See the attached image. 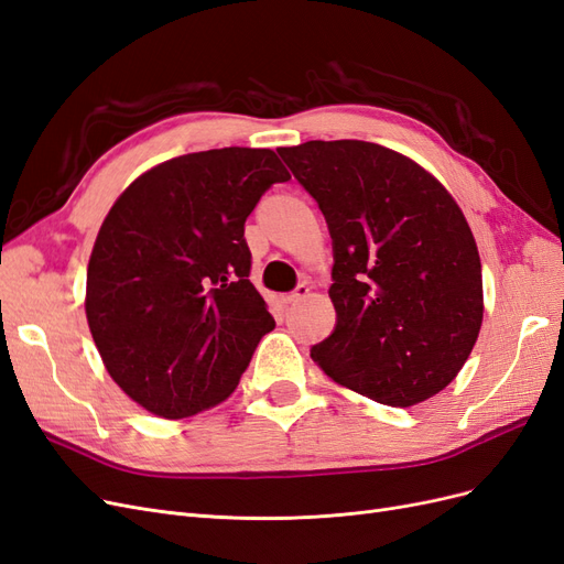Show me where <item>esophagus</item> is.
I'll return each instance as SVG.
<instances>
[{"label": "esophagus", "mask_w": 564, "mask_h": 564, "mask_svg": "<svg viewBox=\"0 0 564 564\" xmlns=\"http://www.w3.org/2000/svg\"><path fill=\"white\" fill-rule=\"evenodd\" d=\"M311 296V284H299L296 289H294V292L292 294H289L286 296V303L289 305H294V303H301V301H305V299H308Z\"/></svg>", "instance_id": "esophagus-1"}]
</instances>
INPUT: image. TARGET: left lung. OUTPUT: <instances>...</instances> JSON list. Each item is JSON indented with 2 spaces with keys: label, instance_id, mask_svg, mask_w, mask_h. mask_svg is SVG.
<instances>
[{
  "label": "left lung",
  "instance_id": "left-lung-1",
  "mask_svg": "<svg viewBox=\"0 0 564 564\" xmlns=\"http://www.w3.org/2000/svg\"><path fill=\"white\" fill-rule=\"evenodd\" d=\"M327 218L336 327L311 357L388 406L445 390L482 327V265L468 220L431 172L367 141L278 150Z\"/></svg>",
  "mask_w": 564,
  "mask_h": 564
}]
</instances>
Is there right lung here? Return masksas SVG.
<instances>
[{
  "label": "right lung",
  "mask_w": 564,
  "mask_h": 564,
  "mask_svg": "<svg viewBox=\"0 0 564 564\" xmlns=\"http://www.w3.org/2000/svg\"><path fill=\"white\" fill-rule=\"evenodd\" d=\"M292 176L268 148H220L148 169L117 197L87 268L84 311L112 381L162 419L228 400L275 329L249 282L245 220Z\"/></svg>",
  "instance_id": "1"
}]
</instances>
